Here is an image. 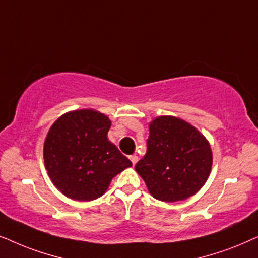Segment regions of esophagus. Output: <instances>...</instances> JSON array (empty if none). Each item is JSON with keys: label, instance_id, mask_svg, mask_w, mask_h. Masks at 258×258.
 <instances>
[{"label": "esophagus", "instance_id": "34e87169", "mask_svg": "<svg viewBox=\"0 0 258 258\" xmlns=\"http://www.w3.org/2000/svg\"><path fill=\"white\" fill-rule=\"evenodd\" d=\"M130 160L132 161L133 165H136L137 161H138V156L137 154H132V156H130Z\"/></svg>", "mask_w": 258, "mask_h": 258}]
</instances>
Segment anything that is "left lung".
<instances>
[{
    "label": "left lung",
    "instance_id": "8db88e82",
    "mask_svg": "<svg viewBox=\"0 0 258 258\" xmlns=\"http://www.w3.org/2000/svg\"><path fill=\"white\" fill-rule=\"evenodd\" d=\"M147 150L135 169L153 198L185 201L203 187L210 176V143L190 122L160 115L149 123Z\"/></svg>",
    "mask_w": 258,
    "mask_h": 258
}]
</instances>
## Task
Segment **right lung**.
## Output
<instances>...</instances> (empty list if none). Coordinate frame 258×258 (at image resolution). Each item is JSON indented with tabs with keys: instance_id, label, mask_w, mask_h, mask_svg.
I'll return each mask as SVG.
<instances>
[{
	"instance_id": "add662e5",
	"label": "right lung",
	"mask_w": 258,
	"mask_h": 258,
	"mask_svg": "<svg viewBox=\"0 0 258 258\" xmlns=\"http://www.w3.org/2000/svg\"><path fill=\"white\" fill-rule=\"evenodd\" d=\"M111 120L92 108L64 113L55 120L43 144L51 183L66 197L94 201L113 178L132 163L107 138Z\"/></svg>"
}]
</instances>
